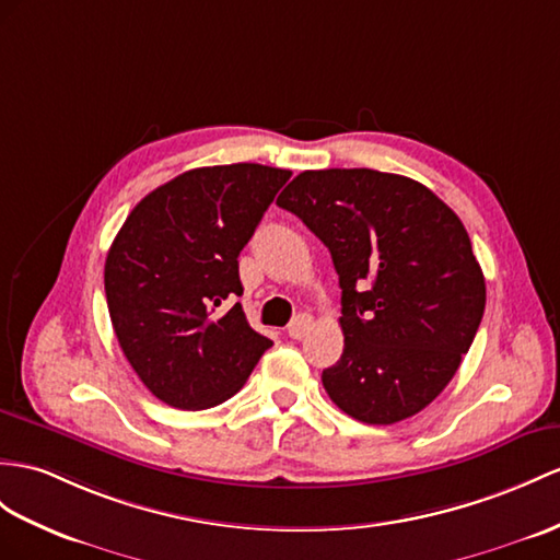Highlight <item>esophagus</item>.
Masks as SVG:
<instances>
[{
	"label": "esophagus",
	"mask_w": 560,
	"mask_h": 560,
	"mask_svg": "<svg viewBox=\"0 0 560 560\" xmlns=\"http://www.w3.org/2000/svg\"><path fill=\"white\" fill-rule=\"evenodd\" d=\"M311 325H313V318L306 316V313H302V316H296V318L290 323L288 335H290L292 339H302V337L311 330Z\"/></svg>",
	"instance_id": "obj_1"
}]
</instances>
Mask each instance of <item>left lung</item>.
Listing matches in <instances>:
<instances>
[{"instance_id": "obj_1", "label": "left lung", "mask_w": 560, "mask_h": 560, "mask_svg": "<svg viewBox=\"0 0 560 560\" xmlns=\"http://www.w3.org/2000/svg\"><path fill=\"white\" fill-rule=\"evenodd\" d=\"M330 249L342 288L345 351L323 387L351 418L392 425L452 383L485 313V276L460 218L411 177L304 171L282 189Z\"/></svg>"}]
</instances>
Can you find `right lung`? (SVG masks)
I'll return each instance as SVG.
<instances>
[{
    "label": "right lung",
    "mask_w": 560,
    "mask_h": 560,
    "mask_svg": "<svg viewBox=\"0 0 560 560\" xmlns=\"http://www.w3.org/2000/svg\"><path fill=\"white\" fill-rule=\"evenodd\" d=\"M290 171L261 163L195 168L149 192L106 254L104 290L118 345L144 387L183 411L247 383L272 347L247 323L237 256Z\"/></svg>",
    "instance_id": "add662e5"
}]
</instances>
